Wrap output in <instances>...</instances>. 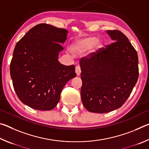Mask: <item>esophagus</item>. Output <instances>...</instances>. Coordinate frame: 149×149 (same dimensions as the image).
Masks as SVG:
<instances>
[{
    "label": "esophagus",
    "instance_id": "34e87169",
    "mask_svg": "<svg viewBox=\"0 0 149 149\" xmlns=\"http://www.w3.org/2000/svg\"><path fill=\"white\" fill-rule=\"evenodd\" d=\"M75 73H76V74L77 76H79L81 74V68L79 65H77L76 67H75Z\"/></svg>",
    "mask_w": 149,
    "mask_h": 149
}]
</instances>
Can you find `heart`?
Listing matches in <instances>:
<instances>
[{"mask_svg":"<svg viewBox=\"0 0 149 149\" xmlns=\"http://www.w3.org/2000/svg\"><path fill=\"white\" fill-rule=\"evenodd\" d=\"M99 39L96 36H89L82 39H77L70 46V51L75 55H81L95 45L92 52H96L103 46L102 41H98Z\"/></svg>","mask_w":149,"mask_h":149,"instance_id":"1","label":"heart"}]
</instances>
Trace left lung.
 <instances>
[{
    "label": "left lung",
    "instance_id": "obj_1",
    "mask_svg": "<svg viewBox=\"0 0 149 149\" xmlns=\"http://www.w3.org/2000/svg\"><path fill=\"white\" fill-rule=\"evenodd\" d=\"M113 43L79 62L81 98L86 109L107 113L120 108L132 93L139 77L137 51L118 30H108Z\"/></svg>",
    "mask_w": 149,
    "mask_h": 149
}]
</instances>
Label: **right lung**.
Listing matches in <instances>:
<instances>
[{"label":"right lung","mask_w":149,"mask_h":149,"mask_svg":"<svg viewBox=\"0 0 149 149\" xmlns=\"http://www.w3.org/2000/svg\"><path fill=\"white\" fill-rule=\"evenodd\" d=\"M68 31L51 25L33 27L17 42L10 75L16 95L28 107L50 110L56 107L66 83L76 76L75 65L58 61Z\"/></svg>","instance_id":"1"}]
</instances>
